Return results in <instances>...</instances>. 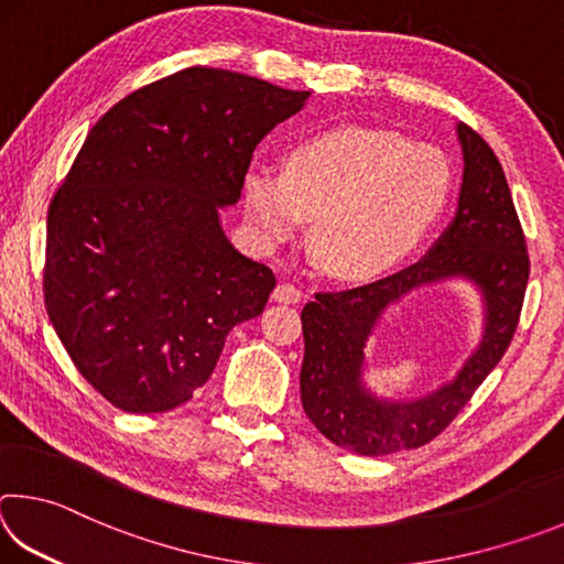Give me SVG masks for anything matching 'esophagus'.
Wrapping results in <instances>:
<instances>
[{"instance_id": "esophagus-1", "label": "esophagus", "mask_w": 564, "mask_h": 564, "mask_svg": "<svg viewBox=\"0 0 564 564\" xmlns=\"http://www.w3.org/2000/svg\"><path fill=\"white\" fill-rule=\"evenodd\" d=\"M273 299L279 303H299L303 299V291L295 283H279L273 291Z\"/></svg>"}]
</instances>
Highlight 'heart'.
<instances>
[{"label":"heart","mask_w":564,"mask_h":564,"mask_svg":"<svg viewBox=\"0 0 564 564\" xmlns=\"http://www.w3.org/2000/svg\"><path fill=\"white\" fill-rule=\"evenodd\" d=\"M451 161L393 131L336 129L289 149L283 171L243 174L248 224L263 246H281L313 218L311 246L323 271L370 279L400 263L443 216Z\"/></svg>","instance_id":"heart-1"}]
</instances>
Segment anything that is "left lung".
Wrapping results in <instances>:
<instances>
[{
    "label": "left lung",
    "mask_w": 564,
    "mask_h": 564,
    "mask_svg": "<svg viewBox=\"0 0 564 564\" xmlns=\"http://www.w3.org/2000/svg\"><path fill=\"white\" fill-rule=\"evenodd\" d=\"M457 137L465 159L457 214L425 259L358 289L321 291L301 313L303 410L333 445L350 453L380 457L431 443L498 366L518 330L530 256L510 186L480 133L457 123ZM447 278H465L481 289V346L462 373L433 394L398 404L376 399L361 388V348L377 318L410 290Z\"/></svg>",
    "instance_id": "1"
}]
</instances>
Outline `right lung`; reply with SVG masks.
<instances>
[{
    "mask_svg": "<svg viewBox=\"0 0 564 564\" xmlns=\"http://www.w3.org/2000/svg\"><path fill=\"white\" fill-rule=\"evenodd\" d=\"M308 91L188 66L94 123L46 216L44 303L87 383L164 413L212 378L228 330L261 316L275 275L228 241L253 149Z\"/></svg>",
    "mask_w": 564,
    "mask_h": 564,
    "instance_id": "obj_1",
    "label": "right lung"
}]
</instances>
